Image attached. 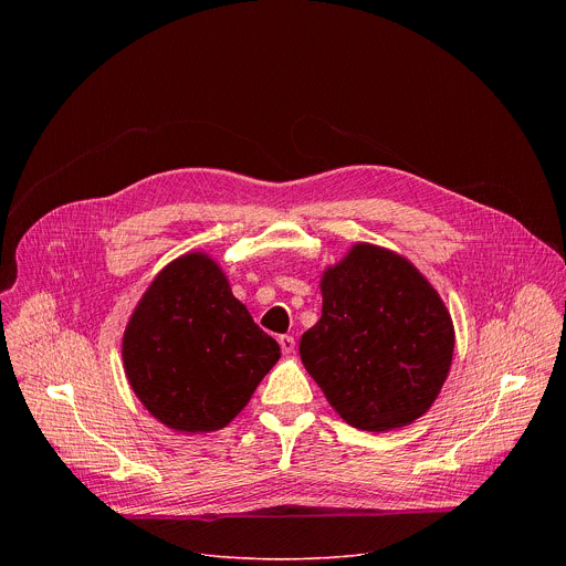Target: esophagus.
I'll list each match as a JSON object with an SVG mask.
<instances>
[{"label": "esophagus", "instance_id": "34e87169", "mask_svg": "<svg viewBox=\"0 0 566 566\" xmlns=\"http://www.w3.org/2000/svg\"><path fill=\"white\" fill-rule=\"evenodd\" d=\"M280 347H282V354H293L295 352V340H293V336H280Z\"/></svg>", "mask_w": 566, "mask_h": 566}]
</instances>
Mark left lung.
<instances>
[{
	"instance_id": "1",
	"label": "left lung",
	"mask_w": 566,
	"mask_h": 566,
	"mask_svg": "<svg viewBox=\"0 0 566 566\" xmlns=\"http://www.w3.org/2000/svg\"><path fill=\"white\" fill-rule=\"evenodd\" d=\"M322 317L300 358L354 428L385 432L423 417L454 352L452 317L432 284L387 249L356 244L322 273Z\"/></svg>"
}]
</instances>
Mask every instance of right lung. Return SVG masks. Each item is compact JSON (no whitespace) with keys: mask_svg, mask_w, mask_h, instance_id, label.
Instances as JSON below:
<instances>
[{"mask_svg":"<svg viewBox=\"0 0 566 566\" xmlns=\"http://www.w3.org/2000/svg\"><path fill=\"white\" fill-rule=\"evenodd\" d=\"M280 358L206 253L160 271L123 336L127 380L147 412L177 432H214L247 408Z\"/></svg>","mask_w":566,"mask_h":566,"instance_id":"right-lung-1","label":"right lung"}]
</instances>
